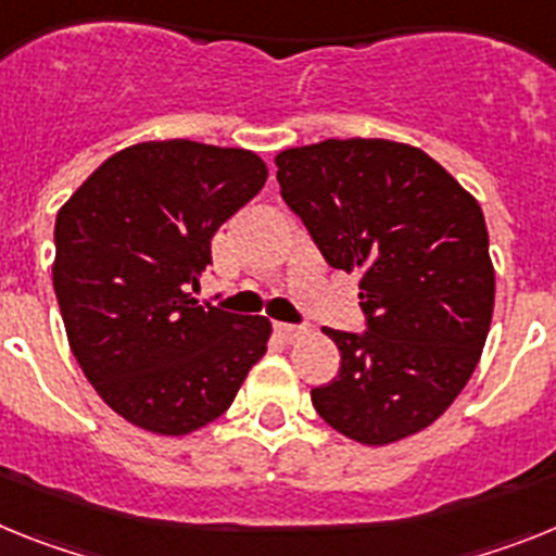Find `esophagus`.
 <instances>
[{"label":"esophagus","mask_w":556,"mask_h":556,"mask_svg":"<svg viewBox=\"0 0 556 556\" xmlns=\"http://www.w3.org/2000/svg\"><path fill=\"white\" fill-rule=\"evenodd\" d=\"M274 330H277V336L282 338V341L293 344V341H299V338H305L307 327H302V325H282V321H279V325H274Z\"/></svg>","instance_id":"esophagus-1"}]
</instances>
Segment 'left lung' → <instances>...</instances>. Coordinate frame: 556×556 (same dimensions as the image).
Here are the masks:
<instances>
[{
	"mask_svg": "<svg viewBox=\"0 0 556 556\" xmlns=\"http://www.w3.org/2000/svg\"><path fill=\"white\" fill-rule=\"evenodd\" d=\"M277 167L327 265L361 274L366 330H327L341 369L311 392L318 417L361 445L422 431L465 389L490 332L479 201L428 153L389 139L288 148Z\"/></svg>",
	"mask_w": 556,
	"mask_h": 556,
	"instance_id": "1",
	"label": "left lung"
}]
</instances>
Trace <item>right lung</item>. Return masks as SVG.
Listing matches in <instances>:
<instances>
[{
	"instance_id": "add662e5",
	"label": "right lung",
	"mask_w": 556,
	"mask_h": 556,
	"mask_svg": "<svg viewBox=\"0 0 556 556\" xmlns=\"http://www.w3.org/2000/svg\"><path fill=\"white\" fill-rule=\"evenodd\" d=\"M243 148L167 139L105 159L55 218V285L70 346L128 422L185 437L218 419L263 358L271 321L198 305L212 238L263 190Z\"/></svg>"
}]
</instances>
